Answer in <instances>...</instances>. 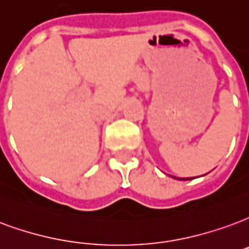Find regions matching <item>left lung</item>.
<instances>
[{
	"label": "left lung",
	"instance_id": "obj_1",
	"mask_svg": "<svg viewBox=\"0 0 249 249\" xmlns=\"http://www.w3.org/2000/svg\"><path fill=\"white\" fill-rule=\"evenodd\" d=\"M177 179H182V181H187V179H191V178H177Z\"/></svg>",
	"mask_w": 249,
	"mask_h": 249
}]
</instances>
